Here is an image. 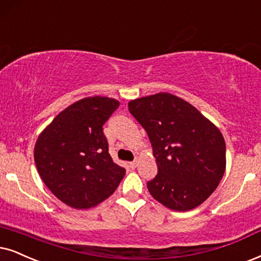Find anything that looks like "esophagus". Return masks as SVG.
Segmentation results:
<instances>
[{
	"mask_svg": "<svg viewBox=\"0 0 261 261\" xmlns=\"http://www.w3.org/2000/svg\"><path fill=\"white\" fill-rule=\"evenodd\" d=\"M137 166V161H131V163H128V167H130V169H135V167Z\"/></svg>",
	"mask_w": 261,
	"mask_h": 261,
	"instance_id": "esophagus-1",
	"label": "esophagus"
}]
</instances>
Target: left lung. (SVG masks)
<instances>
[{
	"label": "left lung",
	"mask_w": 261,
	"mask_h": 261,
	"mask_svg": "<svg viewBox=\"0 0 261 261\" xmlns=\"http://www.w3.org/2000/svg\"><path fill=\"white\" fill-rule=\"evenodd\" d=\"M128 111L149 137L158 174L150 195L174 211H189L218 187L225 171V141L187 101L167 92L128 102Z\"/></svg>",
	"instance_id": "8db88e82"
}]
</instances>
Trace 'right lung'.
<instances>
[{"instance_id":"add662e5","label":"right lung","mask_w":261,"mask_h":261,"mask_svg":"<svg viewBox=\"0 0 261 261\" xmlns=\"http://www.w3.org/2000/svg\"><path fill=\"white\" fill-rule=\"evenodd\" d=\"M119 107L114 98L77 101L39 135L35 163L49 190L77 210L96 206L117 189L125 169L108 153L103 125Z\"/></svg>"}]
</instances>
